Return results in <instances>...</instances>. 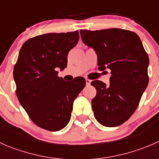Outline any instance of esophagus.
Instances as JSON below:
<instances>
[{
	"label": "esophagus",
	"instance_id": "34e87169",
	"mask_svg": "<svg viewBox=\"0 0 159 159\" xmlns=\"http://www.w3.org/2000/svg\"><path fill=\"white\" fill-rule=\"evenodd\" d=\"M85 81H86V84H87V85H89V84H91V80L88 79V78H86V79H85Z\"/></svg>",
	"mask_w": 159,
	"mask_h": 159
}]
</instances>
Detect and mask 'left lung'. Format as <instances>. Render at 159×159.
I'll return each instance as SVG.
<instances>
[{"label":"left lung","mask_w":159,"mask_h":159,"mask_svg":"<svg viewBox=\"0 0 159 159\" xmlns=\"http://www.w3.org/2000/svg\"><path fill=\"white\" fill-rule=\"evenodd\" d=\"M83 43L95 51L99 70H111L110 84L96 80L91 101L96 120L106 127L125 122L137 108L148 84L149 59L137 34L110 28L81 30Z\"/></svg>","instance_id":"left-lung-1"}]
</instances>
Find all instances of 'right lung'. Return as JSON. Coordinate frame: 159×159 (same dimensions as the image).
<instances>
[{"mask_svg":"<svg viewBox=\"0 0 159 159\" xmlns=\"http://www.w3.org/2000/svg\"><path fill=\"white\" fill-rule=\"evenodd\" d=\"M79 40L78 30L49 33L28 39L22 45L14 68L16 94L35 125L57 131L69 122L73 103L85 86L77 77L66 82L57 76L64 70L68 54Z\"/></svg>","mask_w":159,"mask_h":159,"instance_id":"1","label":"right lung"}]
</instances>
